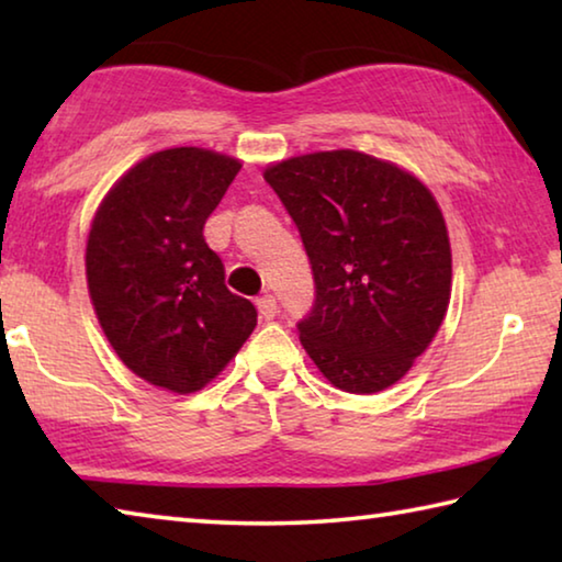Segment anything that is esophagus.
<instances>
[{
    "instance_id": "obj_1",
    "label": "esophagus",
    "mask_w": 562,
    "mask_h": 562,
    "mask_svg": "<svg viewBox=\"0 0 562 562\" xmlns=\"http://www.w3.org/2000/svg\"><path fill=\"white\" fill-rule=\"evenodd\" d=\"M258 310H260V317L270 322L278 317V300H274L272 294H262V297L258 300Z\"/></svg>"
}]
</instances>
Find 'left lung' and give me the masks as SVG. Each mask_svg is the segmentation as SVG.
<instances>
[{
    "instance_id": "1",
    "label": "left lung",
    "mask_w": 562,
    "mask_h": 562,
    "mask_svg": "<svg viewBox=\"0 0 562 562\" xmlns=\"http://www.w3.org/2000/svg\"><path fill=\"white\" fill-rule=\"evenodd\" d=\"M297 225L315 278L300 341L337 389L396 384L439 331L451 245L422 180L359 150H319L265 170Z\"/></svg>"
}]
</instances>
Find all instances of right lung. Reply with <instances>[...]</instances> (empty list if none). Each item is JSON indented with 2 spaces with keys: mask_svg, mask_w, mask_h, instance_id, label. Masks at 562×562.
<instances>
[{
  "mask_svg": "<svg viewBox=\"0 0 562 562\" xmlns=\"http://www.w3.org/2000/svg\"><path fill=\"white\" fill-rule=\"evenodd\" d=\"M240 168L205 148L158 150L93 215L87 280L99 325L133 374L168 392L203 389L258 325L203 237Z\"/></svg>",
  "mask_w": 562,
  "mask_h": 562,
  "instance_id": "right-lung-1",
  "label": "right lung"
}]
</instances>
